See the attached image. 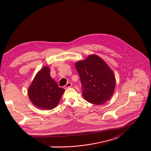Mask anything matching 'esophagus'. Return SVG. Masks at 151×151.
Here are the masks:
<instances>
[{
    "mask_svg": "<svg viewBox=\"0 0 151 151\" xmlns=\"http://www.w3.org/2000/svg\"><path fill=\"white\" fill-rule=\"evenodd\" d=\"M71 86H72V84L71 83H70V82H68V83H67V84L66 85H65L64 86V88L65 89H67V88H70V87H71Z\"/></svg>",
    "mask_w": 151,
    "mask_h": 151,
    "instance_id": "1",
    "label": "esophagus"
}]
</instances>
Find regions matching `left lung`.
<instances>
[{
    "instance_id": "left-lung-1",
    "label": "left lung",
    "mask_w": 151,
    "mask_h": 151,
    "mask_svg": "<svg viewBox=\"0 0 151 151\" xmlns=\"http://www.w3.org/2000/svg\"><path fill=\"white\" fill-rule=\"evenodd\" d=\"M80 78L82 95L89 103L101 104L112 96L115 88L113 71L101 58L91 55L75 64Z\"/></svg>"
}]
</instances>
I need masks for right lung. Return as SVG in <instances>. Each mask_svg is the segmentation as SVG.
<instances>
[{"mask_svg":"<svg viewBox=\"0 0 151 151\" xmlns=\"http://www.w3.org/2000/svg\"><path fill=\"white\" fill-rule=\"evenodd\" d=\"M64 91L50 76V69L45 66L36 75L28 94L35 106L50 110L57 106Z\"/></svg>","mask_w":151,"mask_h":151,"instance_id":"right-lung-1","label":"right lung"}]
</instances>
